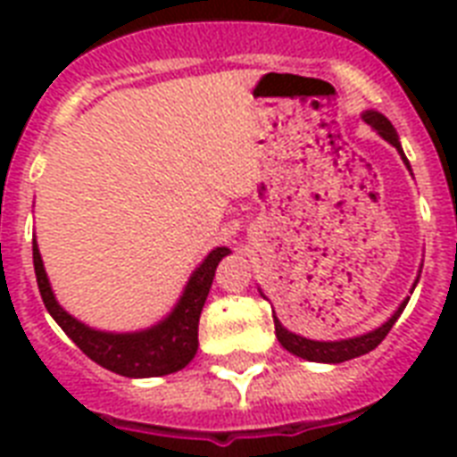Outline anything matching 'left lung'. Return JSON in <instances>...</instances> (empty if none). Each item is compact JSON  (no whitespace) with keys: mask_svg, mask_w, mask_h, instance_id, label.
<instances>
[{"mask_svg":"<svg viewBox=\"0 0 457 457\" xmlns=\"http://www.w3.org/2000/svg\"><path fill=\"white\" fill-rule=\"evenodd\" d=\"M362 118H365V123H368L370 128H375V130L379 132L384 139H386V142H391V145L396 146L398 152H401V156H403V149H401V145H398L396 130H394V125H391L389 120L382 116V113H377V111H365V113H362ZM405 303H408V299L401 303V308H398V311L394 312V315H391V318L386 320L382 327H379V329L362 334V337H355V339H344V341L305 339V337H299V334L287 332L285 327L279 325L278 318H275V334H278L279 344H282V346H285L289 353L299 355V358H305V361L344 362V361H351V358H358V355L370 353L372 348L379 346L384 337H386L391 327H394V322L398 320V315L403 312Z\"/></svg>","mask_w":457,"mask_h":457,"instance_id":"8db88e82","label":"left lung"}]
</instances>
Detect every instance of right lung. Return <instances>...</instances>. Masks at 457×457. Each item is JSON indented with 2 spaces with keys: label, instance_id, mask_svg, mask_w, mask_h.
Masks as SVG:
<instances>
[{
  "label": "right lung",
  "instance_id": "add662e5",
  "mask_svg": "<svg viewBox=\"0 0 457 457\" xmlns=\"http://www.w3.org/2000/svg\"><path fill=\"white\" fill-rule=\"evenodd\" d=\"M229 249L220 246L206 256V261L196 268L192 279L187 282L185 294L175 311L161 325L135 334H109L89 329L75 318H71L54 299L52 287L46 279L42 256L37 244L32 242V263L37 275V287L45 301L46 311L63 332L73 339L82 353L99 362L102 368L123 377H161L178 372L192 361L199 348V318L201 308L206 303L208 289L213 285L215 268Z\"/></svg>",
  "mask_w": 457,
  "mask_h": 457
}]
</instances>
